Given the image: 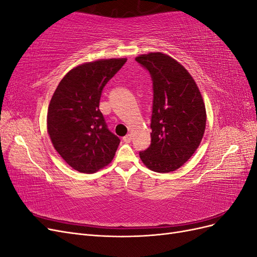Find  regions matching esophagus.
<instances>
[{"mask_svg": "<svg viewBox=\"0 0 257 257\" xmlns=\"http://www.w3.org/2000/svg\"><path fill=\"white\" fill-rule=\"evenodd\" d=\"M131 141H132V135L131 134H127V135H125V136L123 137V142L124 143L128 144V143H131Z\"/></svg>", "mask_w": 257, "mask_h": 257, "instance_id": "34e87169", "label": "esophagus"}]
</instances>
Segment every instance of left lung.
<instances>
[{"label": "left lung", "mask_w": 257, "mask_h": 257, "mask_svg": "<svg viewBox=\"0 0 257 257\" xmlns=\"http://www.w3.org/2000/svg\"><path fill=\"white\" fill-rule=\"evenodd\" d=\"M135 60L150 73L153 88L151 144L139 157L153 172H174L192 157L203 139V97L189 72L167 54L151 52Z\"/></svg>", "instance_id": "obj_1"}]
</instances>
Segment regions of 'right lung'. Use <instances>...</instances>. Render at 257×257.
Segmentation results:
<instances>
[{"instance_id": "right-lung-1", "label": "right lung", "mask_w": 257, "mask_h": 257, "mask_svg": "<svg viewBox=\"0 0 257 257\" xmlns=\"http://www.w3.org/2000/svg\"><path fill=\"white\" fill-rule=\"evenodd\" d=\"M126 59L89 62L69 71L54 91L47 130L54 149L80 173L93 174L112 161L120 138L108 130L99 99Z\"/></svg>"}]
</instances>
